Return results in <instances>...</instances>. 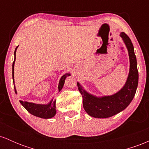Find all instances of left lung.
Segmentation results:
<instances>
[{"mask_svg": "<svg viewBox=\"0 0 149 149\" xmlns=\"http://www.w3.org/2000/svg\"><path fill=\"white\" fill-rule=\"evenodd\" d=\"M120 36L127 47L130 59L129 74L124 86L112 95L97 97L89 93L78 82L77 83L78 90L83 97V108L92 117L107 118L118 113L129 106L136 93L139 73L134 47L130 38L124 32H121Z\"/></svg>", "mask_w": 149, "mask_h": 149, "instance_id": "1", "label": "left lung"}]
</instances>
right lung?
Listing matches in <instances>:
<instances>
[{"label":"right lung","instance_id":"obj_1","mask_svg":"<svg viewBox=\"0 0 149 149\" xmlns=\"http://www.w3.org/2000/svg\"><path fill=\"white\" fill-rule=\"evenodd\" d=\"M17 47L15 48L14 55H15V59L13 61V82H14L15 84V80H14V66H15V59H16V51L17 49ZM71 76L70 73H65L64 75H63L61 76V79L59 80V85H58V90L60 92V90L62 89L63 86H64L65 79L67 76ZM15 88V93H17L16 90V88H15V85H14ZM20 103L32 115L36 116V117L41 118H45V119H48L54 117L55 116L56 113H57V110H56V100H52L47 104H35L32 103V102H24V101H19Z\"/></svg>","mask_w":149,"mask_h":149}]
</instances>
